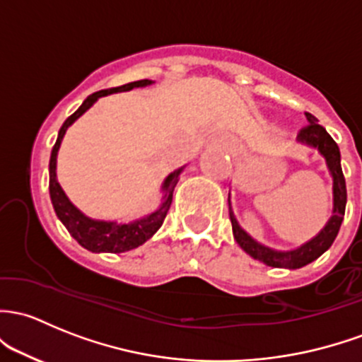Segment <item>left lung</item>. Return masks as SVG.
<instances>
[{
	"label": "left lung",
	"mask_w": 362,
	"mask_h": 362,
	"mask_svg": "<svg viewBox=\"0 0 362 362\" xmlns=\"http://www.w3.org/2000/svg\"><path fill=\"white\" fill-rule=\"evenodd\" d=\"M307 124L302 132L298 133L296 140L305 146L317 149L319 154L325 158L326 166H328L329 175L333 178V211L332 216L328 218L326 226L322 227L314 238L309 239L307 243L300 245L295 250H276L271 246H265L253 239L251 235L239 226L238 218H235L234 211L230 206V194H229V215L232 222V234H234L235 243L241 246L246 253L255 260L262 262V264L269 265V267L277 269H300L303 265L310 264V262L317 260L329 246L333 245L334 238H337L338 230H340L341 222H344L345 215V204H347V187H345L344 171L340 165V149H338L337 142L329 136V133L317 123V117L312 114L305 112Z\"/></svg>",
	"instance_id": "1"
}]
</instances>
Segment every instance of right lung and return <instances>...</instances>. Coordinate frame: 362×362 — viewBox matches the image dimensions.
I'll list each match as a JSON object with an SVG mask.
<instances>
[{
  "label": "right lung",
  "mask_w": 362,
  "mask_h": 362,
  "mask_svg": "<svg viewBox=\"0 0 362 362\" xmlns=\"http://www.w3.org/2000/svg\"><path fill=\"white\" fill-rule=\"evenodd\" d=\"M154 81L151 79H140V81L128 83V85L117 86V88L111 90H102L97 93H91L72 116L64 121L62 128L59 130V136L57 142L52 149L50 156V197L53 210H55L57 216L60 222L66 226L69 234L83 248H86L91 253H123V251H130L133 248H139L146 241H149L152 235L158 232L159 227L165 222L166 213L170 210L171 199H173V191L177 187V182L180 178V173L184 171L185 166H180L175 171H171L168 177L163 180L161 184V203L156 208L154 211L146 216L132 220V222H116V220H98L91 218V216L85 215L78 206L72 204V201L60 187L59 180H57V154H59L60 144H62L64 135H66L67 128L74 123L76 119L83 116L98 98L107 97V95L119 93V91H130L133 88H146V86L152 85Z\"/></svg>",
  "instance_id": "right-lung-1"
}]
</instances>
